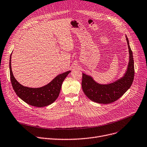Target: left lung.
I'll return each instance as SVG.
<instances>
[{
    "label": "left lung",
    "mask_w": 147,
    "mask_h": 147,
    "mask_svg": "<svg viewBox=\"0 0 147 147\" xmlns=\"http://www.w3.org/2000/svg\"><path fill=\"white\" fill-rule=\"evenodd\" d=\"M126 38L129 49V61L128 69L121 79L111 84L102 85L96 83L90 76L83 73L82 89L86 96L92 101L103 104L112 103L119 99L131 86L135 74L134 63L127 36Z\"/></svg>",
    "instance_id": "1"
}]
</instances>
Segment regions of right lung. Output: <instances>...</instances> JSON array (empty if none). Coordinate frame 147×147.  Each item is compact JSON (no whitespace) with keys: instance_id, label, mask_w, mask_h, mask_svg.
Here are the masks:
<instances>
[{"instance_id":"obj_1","label":"right lung","mask_w":147,"mask_h":147,"mask_svg":"<svg viewBox=\"0 0 147 147\" xmlns=\"http://www.w3.org/2000/svg\"><path fill=\"white\" fill-rule=\"evenodd\" d=\"M11 81L17 96L26 103L35 107H44L53 103L59 96L63 81L70 73L68 71L57 76L50 83L40 88H29L18 83L13 75L11 68V55L9 61Z\"/></svg>"}]
</instances>
